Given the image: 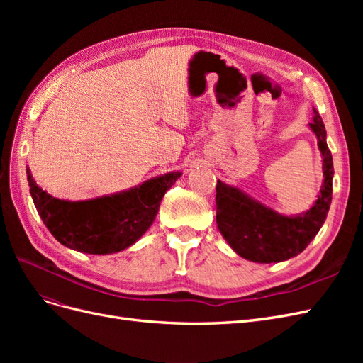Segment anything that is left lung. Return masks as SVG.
I'll return each mask as SVG.
<instances>
[{
  "instance_id": "obj_1",
  "label": "left lung",
  "mask_w": 363,
  "mask_h": 363,
  "mask_svg": "<svg viewBox=\"0 0 363 363\" xmlns=\"http://www.w3.org/2000/svg\"><path fill=\"white\" fill-rule=\"evenodd\" d=\"M311 130L323 155L324 183L318 200L307 212L281 215L251 199L245 192L218 180L216 224L236 255L257 263H276L295 257L311 244L323 227L332 203L333 159L320 113L313 108Z\"/></svg>"
}]
</instances>
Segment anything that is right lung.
<instances>
[{
  "label": "right lung",
  "instance_id": "add662e5",
  "mask_svg": "<svg viewBox=\"0 0 363 363\" xmlns=\"http://www.w3.org/2000/svg\"><path fill=\"white\" fill-rule=\"evenodd\" d=\"M180 175L168 172L128 191L67 201L42 191L27 168L31 199L43 224L62 245L87 255H112L133 245L155 221L164 192Z\"/></svg>",
  "mask_w": 363,
  "mask_h": 363
}]
</instances>
